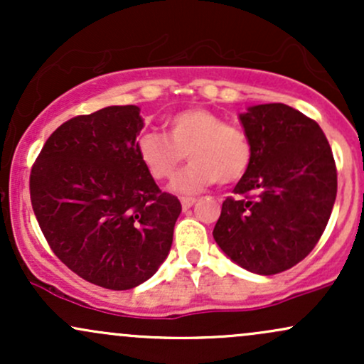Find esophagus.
<instances>
[{
	"mask_svg": "<svg viewBox=\"0 0 364 364\" xmlns=\"http://www.w3.org/2000/svg\"><path fill=\"white\" fill-rule=\"evenodd\" d=\"M196 198H193V196H183L181 198V205H183V210H186V208H190L191 205H195Z\"/></svg>",
	"mask_w": 364,
	"mask_h": 364,
	"instance_id": "1",
	"label": "esophagus"
}]
</instances>
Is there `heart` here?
Returning a JSON list of instances; mask_svg holds the SVG:
<instances>
[{
	"label": "heart",
	"instance_id": "obj_1",
	"mask_svg": "<svg viewBox=\"0 0 364 364\" xmlns=\"http://www.w3.org/2000/svg\"><path fill=\"white\" fill-rule=\"evenodd\" d=\"M166 128L168 136L145 132L136 141L140 161L154 179H169L186 156L191 164L171 185L178 193H196L215 181L231 185L245 176L252 145L243 129L228 124L219 114L193 107L171 116Z\"/></svg>",
	"mask_w": 364,
	"mask_h": 364
}]
</instances>
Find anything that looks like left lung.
Segmentation results:
<instances>
[{"label":"left lung","instance_id":"1","mask_svg":"<svg viewBox=\"0 0 364 364\" xmlns=\"http://www.w3.org/2000/svg\"><path fill=\"white\" fill-rule=\"evenodd\" d=\"M252 161L214 228L219 248L253 274L291 269L315 248L332 214L337 169L316 121L286 104L240 114Z\"/></svg>","mask_w":364,"mask_h":364}]
</instances>
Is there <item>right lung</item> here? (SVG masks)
<instances>
[{
    "instance_id": "1",
    "label": "right lung",
    "mask_w": 364,
    "mask_h": 364,
    "mask_svg": "<svg viewBox=\"0 0 364 364\" xmlns=\"http://www.w3.org/2000/svg\"><path fill=\"white\" fill-rule=\"evenodd\" d=\"M140 107L63 123L31 173V202L60 260L95 286L136 287L168 258L181 203L159 190L136 150Z\"/></svg>"
}]
</instances>
